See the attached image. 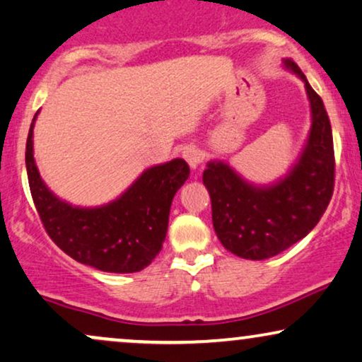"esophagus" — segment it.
<instances>
[{"mask_svg": "<svg viewBox=\"0 0 362 362\" xmlns=\"http://www.w3.org/2000/svg\"><path fill=\"white\" fill-rule=\"evenodd\" d=\"M182 158H185L186 163L189 164L191 169H196L202 164L203 153L196 146H186L185 149H182Z\"/></svg>", "mask_w": 362, "mask_h": 362, "instance_id": "1", "label": "esophagus"}]
</instances>
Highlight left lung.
Returning a JSON list of instances; mask_svg holds the SVG:
<instances>
[{
	"instance_id": "obj_1",
	"label": "left lung",
	"mask_w": 362,
	"mask_h": 362,
	"mask_svg": "<svg viewBox=\"0 0 362 362\" xmlns=\"http://www.w3.org/2000/svg\"><path fill=\"white\" fill-rule=\"evenodd\" d=\"M285 66L304 80L312 110L309 139L296 166L272 186L250 185L221 160L208 163L203 173L218 238L247 260L275 257L307 236L334 193L336 160L324 102L296 62L285 60Z\"/></svg>"
}]
</instances>
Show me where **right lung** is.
I'll return each mask as SVG.
<instances>
[{
  "instance_id": "right-lung-1",
  "label": "right lung",
  "mask_w": 362,
  "mask_h": 362,
  "mask_svg": "<svg viewBox=\"0 0 362 362\" xmlns=\"http://www.w3.org/2000/svg\"><path fill=\"white\" fill-rule=\"evenodd\" d=\"M33 122L26 139L31 198L53 243L69 257L102 272L132 274L154 260L166 238L169 209L189 176L186 160L173 159L146 169L112 203L78 208L58 199L40 177L33 159Z\"/></svg>"
}]
</instances>
